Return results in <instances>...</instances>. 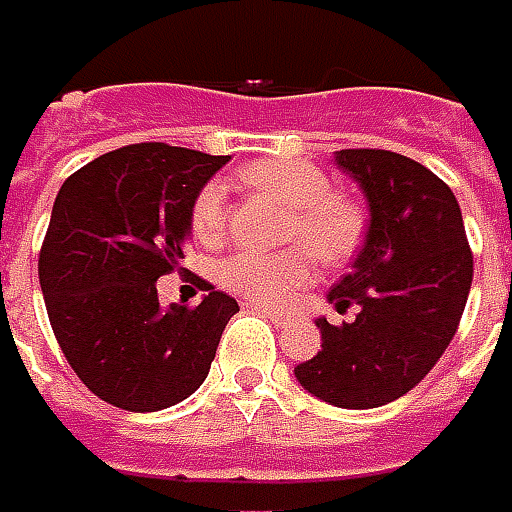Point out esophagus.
<instances>
[{"mask_svg": "<svg viewBox=\"0 0 512 512\" xmlns=\"http://www.w3.org/2000/svg\"><path fill=\"white\" fill-rule=\"evenodd\" d=\"M260 314L269 316L271 322L277 325V328H283V325H288V316L283 314V311H277V308H260Z\"/></svg>", "mask_w": 512, "mask_h": 512, "instance_id": "1", "label": "esophagus"}]
</instances>
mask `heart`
<instances>
[{
    "label": "heart",
    "mask_w": 512,
    "mask_h": 512,
    "mask_svg": "<svg viewBox=\"0 0 512 512\" xmlns=\"http://www.w3.org/2000/svg\"><path fill=\"white\" fill-rule=\"evenodd\" d=\"M238 179L288 207L280 241L302 243L271 255L241 252L221 263L218 280L229 291L266 305H285L316 277V257L336 263L358 246L361 215L333 196V184L322 170L300 159H260L246 165ZM190 229L196 241L215 246L227 232V201L221 184H204L190 204ZM309 249L305 250L304 246Z\"/></svg>",
    "instance_id": "b5f03b06"
}]
</instances>
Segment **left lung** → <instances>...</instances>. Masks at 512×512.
<instances>
[{"mask_svg": "<svg viewBox=\"0 0 512 512\" xmlns=\"http://www.w3.org/2000/svg\"><path fill=\"white\" fill-rule=\"evenodd\" d=\"M367 198L370 224L328 302L353 322L316 319L322 350L294 367L302 389L339 409H375L417 387L454 339L474 280L462 212L446 182L409 156L336 151Z\"/></svg>", "mask_w": 512, "mask_h": 512, "instance_id": "8db88e82", "label": "left lung"}]
</instances>
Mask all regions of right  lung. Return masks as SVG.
<instances>
[{"instance_id":"add662e5","label":"right lung","mask_w":512,"mask_h":512,"mask_svg":"<svg viewBox=\"0 0 512 512\" xmlns=\"http://www.w3.org/2000/svg\"><path fill=\"white\" fill-rule=\"evenodd\" d=\"M227 162L139 142L97 156L55 196L38 283L69 367L111 406L168 409L210 373L238 302L207 285L196 308H162L156 280L179 269L190 204Z\"/></svg>"}]
</instances>
